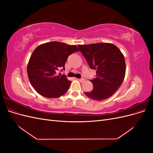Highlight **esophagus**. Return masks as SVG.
Segmentation results:
<instances>
[{"label": "esophagus", "mask_w": 153, "mask_h": 153, "mask_svg": "<svg viewBox=\"0 0 153 153\" xmlns=\"http://www.w3.org/2000/svg\"><path fill=\"white\" fill-rule=\"evenodd\" d=\"M78 80H79V82H81V83H83V82H85L84 78H80V79H78Z\"/></svg>", "instance_id": "1"}]
</instances>
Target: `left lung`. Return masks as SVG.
Wrapping results in <instances>:
<instances>
[{
    "label": "left lung",
    "instance_id": "8db88e82",
    "mask_svg": "<svg viewBox=\"0 0 153 153\" xmlns=\"http://www.w3.org/2000/svg\"><path fill=\"white\" fill-rule=\"evenodd\" d=\"M96 77L90 80L93 89L85 92L89 98L102 101L112 96L121 86L126 73L124 57L116 46L108 43L78 45Z\"/></svg>",
    "mask_w": 153,
    "mask_h": 153
}]
</instances>
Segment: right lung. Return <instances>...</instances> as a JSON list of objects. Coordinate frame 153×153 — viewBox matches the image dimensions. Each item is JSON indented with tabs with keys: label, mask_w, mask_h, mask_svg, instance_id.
<instances>
[{
	"label": "right lung",
	"mask_w": 153,
	"mask_h": 153,
	"mask_svg": "<svg viewBox=\"0 0 153 153\" xmlns=\"http://www.w3.org/2000/svg\"><path fill=\"white\" fill-rule=\"evenodd\" d=\"M78 51L76 45L57 41L40 45L34 50L27 65V75L38 94L56 98L66 93L71 81L65 75H57V73L59 69L64 70L69 55Z\"/></svg>",
	"instance_id": "obj_1"
}]
</instances>
